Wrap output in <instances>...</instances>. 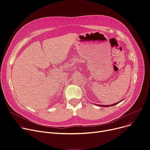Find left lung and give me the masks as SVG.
Wrapping results in <instances>:
<instances>
[{
    "label": "left lung",
    "mask_w": 150,
    "mask_h": 150,
    "mask_svg": "<svg viewBox=\"0 0 150 150\" xmlns=\"http://www.w3.org/2000/svg\"><path fill=\"white\" fill-rule=\"evenodd\" d=\"M121 102V101H120ZM120 103V102H118V103H114V104H113V105H110V106H114V105H117V103ZM99 106H103V107H106V106H107V105H99Z\"/></svg>",
    "instance_id": "left-lung-1"
}]
</instances>
